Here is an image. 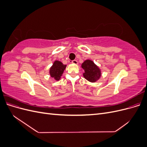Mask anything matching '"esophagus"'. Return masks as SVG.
Segmentation results:
<instances>
[{
    "mask_svg": "<svg viewBox=\"0 0 147 147\" xmlns=\"http://www.w3.org/2000/svg\"><path fill=\"white\" fill-rule=\"evenodd\" d=\"M72 63L74 64L77 65V64H78V62H77V60H74V61H72Z\"/></svg>",
    "mask_w": 147,
    "mask_h": 147,
    "instance_id": "esophagus-1",
    "label": "esophagus"
}]
</instances>
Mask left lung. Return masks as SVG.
<instances>
[{
    "mask_svg": "<svg viewBox=\"0 0 147 147\" xmlns=\"http://www.w3.org/2000/svg\"><path fill=\"white\" fill-rule=\"evenodd\" d=\"M82 67L84 70L83 77L90 82L95 83L101 77L100 69L92 60L84 61L82 64Z\"/></svg>",
    "mask_w": 147,
    "mask_h": 147,
    "instance_id": "1",
    "label": "left lung"
}]
</instances>
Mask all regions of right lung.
Listing matches in <instances>:
<instances>
[{
  "instance_id": "right-lung-1",
  "label": "right lung",
  "mask_w": 147,
  "mask_h": 147,
  "mask_svg": "<svg viewBox=\"0 0 147 147\" xmlns=\"http://www.w3.org/2000/svg\"><path fill=\"white\" fill-rule=\"evenodd\" d=\"M67 65L64 64L62 62L56 60L50 68L49 73L50 77L55 79V80L58 81L61 79L64 71L66 68Z\"/></svg>"
}]
</instances>
